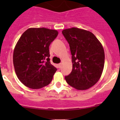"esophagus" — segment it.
I'll return each mask as SVG.
<instances>
[{
	"label": "esophagus",
	"mask_w": 120,
	"mask_h": 120,
	"mask_svg": "<svg viewBox=\"0 0 120 120\" xmlns=\"http://www.w3.org/2000/svg\"><path fill=\"white\" fill-rule=\"evenodd\" d=\"M58 68H60L61 67V64H59L58 65Z\"/></svg>",
	"instance_id": "1"
}]
</instances>
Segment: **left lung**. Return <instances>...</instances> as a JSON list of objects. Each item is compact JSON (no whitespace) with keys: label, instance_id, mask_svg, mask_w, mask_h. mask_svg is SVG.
I'll return each mask as SVG.
<instances>
[{"label":"left lung","instance_id":"obj_1","mask_svg":"<svg viewBox=\"0 0 120 120\" xmlns=\"http://www.w3.org/2000/svg\"><path fill=\"white\" fill-rule=\"evenodd\" d=\"M62 34L70 45L73 68L65 79L77 90H85L97 83L105 64L102 45L93 33L76 27L64 29Z\"/></svg>","mask_w":120,"mask_h":120}]
</instances>
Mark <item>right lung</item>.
<instances>
[{
  "label": "right lung",
  "mask_w": 120,
  "mask_h": 120,
  "mask_svg": "<svg viewBox=\"0 0 120 120\" xmlns=\"http://www.w3.org/2000/svg\"><path fill=\"white\" fill-rule=\"evenodd\" d=\"M58 35L56 30L29 28L18 41L13 54L17 77L22 83L39 89L51 82L57 68L50 61L49 46Z\"/></svg>",
  "instance_id": "1"
}]
</instances>
